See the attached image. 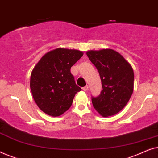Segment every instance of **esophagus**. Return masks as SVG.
I'll return each mask as SVG.
<instances>
[{
	"instance_id": "1",
	"label": "esophagus",
	"mask_w": 158,
	"mask_h": 158,
	"mask_svg": "<svg viewBox=\"0 0 158 158\" xmlns=\"http://www.w3.org/2000/svg\"><path fill=\"white\" fill-rule=\"evenodd\" d=\"M83 90H84V91H86V90H88V85H85V87H83Z\"/></svg>"
}]
</instances>
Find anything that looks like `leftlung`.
<instances>
[{"mask_svg":"<svg viewBox=\"0 0 158 158\" xmlns=\"http://www.w3.org/2000/svg\"><path fill=\"white\" fill-rule=\"evenodd\" d=\"M86 55L96 67L103 90L92 97L94 109L103 117L115 115L130 99L134 89V71L131 64L111 49L89 50Z\"/></svg>","mask_w":158,"mask_h":158,"instance_id":"8db88e82","label":"left lung"}]
</instances>
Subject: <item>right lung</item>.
<instances>
[{"label": "right lung", "instance_id": "right-lung-1", "mask_svg": "<svg viewBox=\"0 0 158 158\" xmlns=\"http://www.w3.org/2000/svg\"><path fill=\"white\" fill-rule=\"evenodd\" d=\"M83 55L77 49L57 48L45 54L32 70L30 88L43 112L59 116L70 109L81 88L75 84L70 68Z\"/></svg>", "mask_w": 158, "mask_h": 158}]
</instances>
